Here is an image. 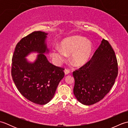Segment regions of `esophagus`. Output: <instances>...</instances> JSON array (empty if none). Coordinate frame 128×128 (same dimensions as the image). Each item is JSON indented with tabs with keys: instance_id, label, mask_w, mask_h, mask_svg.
<instances>
[{
	"instance_id": "1",
	"label": "esophagus",
	"mask_w": 128,
	"mask_h": 128,
	"mask_svg": "<svg viewBox=\"0 0 128 128\" xmlns=\"http://www.w3.org/2000/svg\"><path fill=\"white\" fill-rule=\"evenodd\" d=\"M70 70H69V69H66L64 70V72H65V74H66V75L69 74V73H70Z\"/></svg>"
}]
</instances>
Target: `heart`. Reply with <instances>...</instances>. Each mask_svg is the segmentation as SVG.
Segmentation results:
<instances>
[{
	"mask_svg": "<svg viewBox=\"0 0 128 128\" xmlns=\"http://www.w3.org/2000/svg\"><path fill=\"white\" fill-rule=\"evenodd\" d=\"M60 48L52 49V54L58 62L63 61L66 55L72 53V62L76 66L85 64L90 58L93 50L92 43L85 37L79 36L67 38L60 43Z\"/></svg>",
	"mask_w": 128,
	"mask_h": 128,
	"instance_id": "1",
	"label": "heart"
}]
</instances>
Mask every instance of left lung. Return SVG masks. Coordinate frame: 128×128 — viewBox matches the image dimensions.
I'll return each mask as SVG.
<instances>
[{
	"instance_id": "8db88e82",
	"label": "left lung",
	"mask_w": 128,
	"mask_h": 128,
	"mask_svg": "<svg viewBox=\"0 0 128 128\" xmlns=\"http://www.w3.org/2000/svg\"><path fill=\"white\" fill-rule=\"evenodd\" d=\"M118 73L114 51L108 40L103 39L91 59L73 72L75 97L85 105L99 102L110 90Z\"/></svg>"
}]
</instances>
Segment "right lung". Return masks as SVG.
<instances>
[{"label":"right lung","mask_w":128,"mask_h":128,"mask_svg":"<svg viewBox=\"0 0 128 128\" xmlns=\"http://www.w3.org/2000/svg\"><path fill=\"white\" fill-rule=\"evenodd\" d=\"M48 34L34 31L22 38L16 44L12 58V76L16 88L26 99L43 105L53 98L60 81L64 76L63 68L54 66L48 60L45 53ZM32 51L40 54L34 63L25 57Z\"/></svg>","instance_id":"obj_1"}]
</instances>
